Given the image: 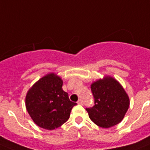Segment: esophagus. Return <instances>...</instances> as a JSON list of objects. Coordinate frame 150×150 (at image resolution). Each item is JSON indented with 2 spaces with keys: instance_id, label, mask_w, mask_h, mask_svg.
I'll return each instance as SVG.
<instances>
[{
  "instance_id": "esophagus-1",
  "label": "esophagus",
  "mask_w": 150,
  "mask_h": 150,
  "mask_svg": "<svg viewBox=\"0 0 150 150\" xmlns=\"http://www.w3.org/2000/svg\"><path fill=\"white\" fill-rule=\"evenodd\" d=\"M77 103H78V104H79V105H82V104H83V101L81 100V99H79V100H78V102H77Z\"/></svg>"
}]
</instances>
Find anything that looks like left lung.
<instances>
[{"label": "left lung", "instance_id": "left-lung-1", "mask_svg": "<svg viewBox=\"0 0 150 150\" xmlns=\"http://www.w3.org/2000/svg\"><path fill=\"white\" fill-rule=\"evenodd\" d=\"M95 105L86 108L90 119L102 128H110L122 120L129 106V98L122 86L109 76L91 85Z\"/></svg>", "mask_w": 150, "mask_h": 150}]
</instances>
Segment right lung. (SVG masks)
<instances>
[{"instance_id":"right-lung-1","label":"right lung","mask_w":150,"mask_h":150,"mask_svg":"<svg viewBox=\"0 0 150 150\" xmlns=\"http://www.w3.org/2000/svg\"><path fill=\"white\" fill-rule=\"evenodd\" d=\"M62 85V79L51 73L39 79L27 93V111L39 127L57 129L69 119L73 106L77 105L70 101Z\"/></svg>"}]
</instances>
